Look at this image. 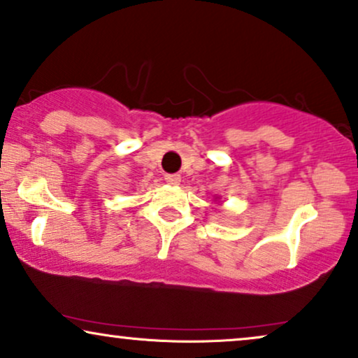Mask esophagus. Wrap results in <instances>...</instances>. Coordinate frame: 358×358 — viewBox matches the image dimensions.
I'll list each match as a JSON object with an SVG mask.
<instances>
[{"mask_svg": "<svg viewBox=\"0 0 358 358\" xmlns=\"http://www.w3.org/2000/svg\"><path fill=\"white\" fill-rule=\"evenodd\" d=\"M166 182L171 185H179L180 184V176L179 174H166Z\"/></svg>", "mask_w": 358, "mask_h": 358, "instance_id": "obj_1", "label": "esophagus"}]
</instances>
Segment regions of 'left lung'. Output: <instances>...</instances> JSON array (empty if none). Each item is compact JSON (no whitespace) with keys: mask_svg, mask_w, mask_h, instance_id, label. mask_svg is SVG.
I'll return each instance as SVG.
<instances>
[{"mask_svg":"<svg viewBox=\"0 0 358 358\" xmlns=\"http://www.w3.org/2000/svg\"><path fill=\"white\" fill-rule=\"evenodd\" d=\"M215 199H219V196H217V197H215Z\"/></svg>","mask_w":358,"mask_h":358,"instance_id":"obj_1","label":"left lung"}]
</instances>
